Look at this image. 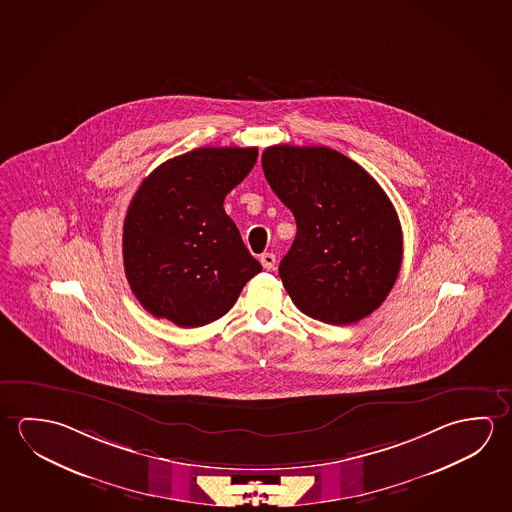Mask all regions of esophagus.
<instances>
[{
	"label": "esophagus",
	"mask_w": 512,
	"mask_h": 512,
	"mask_svg": "<svg viewBox=\"0 0 512 512\" xmlns=\"http://www.w3.org/2000/svg\"><path fill=\"white\" fill-rule=\"evenodd\" d=\"M260 264L264 266V269L271 271V269L275 268V264H277V257L273 253H262L260 255Z\"/></svg>",
	"instance_id": "obj_1"
}]
</instances>
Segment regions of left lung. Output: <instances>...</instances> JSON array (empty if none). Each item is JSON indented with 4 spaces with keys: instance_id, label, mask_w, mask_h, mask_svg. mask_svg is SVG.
<instances>
[{
    "instance_id": "1",
    "label": "left lung",
    "mask_w": 512,
    "mask_h": 512,
    "mask_svg": "<svg viewBox=\"0 0 512 512\" xmlns=\"http://www.w3.org/2000/svg\"><path fill=\"white\" fill-rule=\"evenodd\" d=\"M262 169L298 228L278 266L294 305L328 325L377 310L403 253L398 214L377 180L327 146H269Z\"/></svg>"
}]
</instances>
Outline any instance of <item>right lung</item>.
Returning <instances> with one entry per match:
<instances>
[{"mask_svg": "<svg viewBox=\"0 0 512 512\" xmlns=\"http://www.w3.org/2000/svg\"><path fill=\"white\" fill-rule=\"evenodd\" d=\"M257 155V148H198L144 178L126 212L123 262L151 316L203 327L225 316L262 271L223 209Z\"/></svg>", "mask_w": 512, "mask_h": 512, "instance_id": "add662e5", "label": "right lung"}]
</instances>
